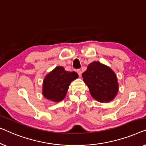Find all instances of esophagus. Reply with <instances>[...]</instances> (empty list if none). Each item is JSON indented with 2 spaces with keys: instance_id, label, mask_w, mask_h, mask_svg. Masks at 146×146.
I'll use <instances>...</instances> for the list:
<instances>
[{
  "instance_id": "34e87169",
  "label": "esophagus",
  "mask_w": 146,
  "mask_h": 146,
  "mask_svg": "<svg viewBox=\"0 0 146 146\" xmlns=\"http://www.w3.org/2000/svg\"><path fill=\"white\" fill-rule=\"evenodd\" d=\"M77 73H78V75H79V76L80 77H81V71L80 70V69H78V70H77Z\"/></svg>"
}]
</instances>
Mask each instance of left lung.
<instances>
[{
  "instance_id": "left-lung-1",
  "label": "left lung",
  "mask_w": 146,
  "mask_h": 146,
  "mask_svg": "<svg viewBox=\"0 0 146 146\" xmlns=\"http://www.w3.org/2000/svg\"><path fill=\"white\" fill-rule=\"evenodd\" d=\"M82 77L92 97L96 101L107 103L117 95L118 79L114 71L107 65L94 61L89 64Z\"/></svg>"
}]
</instances>
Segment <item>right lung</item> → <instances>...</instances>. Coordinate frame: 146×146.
<instances>
[{
	"label": "right lung",
	"mask_w": 146,
	"mask_h": 146,
	"mask_svg": "<svg viewBox=\"0 0 146 146\" xmlns=\"http://www.w3.org/2000/svg\"><path fill=\"white\" fill-rule=\"evenodd\" d=\"M78 74L65 71L62 66H57L48 73L43 81L42 93L46 98L54 102L64 99L71 82L77 79Z\"/></svg>",
	"instance_id": "right-lung-1"
}]
</instances>
